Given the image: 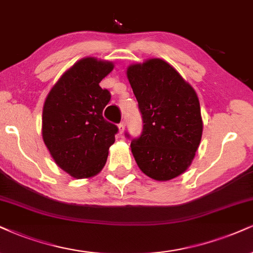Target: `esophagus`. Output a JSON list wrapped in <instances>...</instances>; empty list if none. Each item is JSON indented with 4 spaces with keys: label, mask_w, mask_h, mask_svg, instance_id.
<instances>
[{
    "label": "esophagus",
    "mask_w": 253,
    "mask_h": 253,
    "mask_svg": "<svg viewBox=\"0 0 253 253\" xmlns=\"http://www.w3.org/2000/svg\"><path fill=\"white\" fill-rule=\"evenodd\" d=\"M124 127H126V123H124V122H122V123L118 124V131H120V133L124 132Z\"/></svg>",
    "instance_id": "1"
}]
</instances>
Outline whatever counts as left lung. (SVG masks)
I'll use <instances>...</instances> for the list:
<instances>
[{"label": "left lung", "instance_id": "8db88e82", "mask_svg": "<svg viewBox=\"0 0 253 253\" xmlns=\"http://www.w3.org/2000/svg\"><path fill=\"white\" fill-rule=\"evenodd\" d=\"M126 75L143 120L142 133L130 144L136 163L152 179H172L188 169L201 143L197 93L160 58L130 65Z\"/></svg>", "mask_w": 253, "mask_h": 253}]
</instances>
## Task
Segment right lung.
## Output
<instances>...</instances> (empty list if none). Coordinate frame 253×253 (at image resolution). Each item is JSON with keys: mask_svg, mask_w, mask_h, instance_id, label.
<instances>
[{"mask_svg": "<svg viewBox=\"0 0 253 253\" xmlns=\"http://www.w3.org/2000/svg\"><path fill=\"white\" fill-rule=\"evenodd\" d=\"M114 69L111 62L86 57L75 63L44 102L42 136L56 164L75 178L103 169L118 127L103 117L110 91L99 82Z\"/></svg>", "mask_w": 253, "mask_h": 253, "instance_id": "right-lung-1", "label": "right lung"}]
</instances>
